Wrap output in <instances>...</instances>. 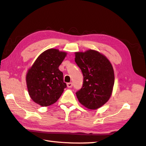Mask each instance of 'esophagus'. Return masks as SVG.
<instances>
[{
	"label": "esophagus",
	"instance_id": "esophagus-1",
	"mask_svg": "<svg viewBox=\"0 0 146 146\" xmlns=\"http://www.w3.org/2000/svg\"><path fill=\"white\" fill-rule=\"evenodd\" d=\"M72 86H73L72 83H68V84H67V87H68V88L72 87Z\"/></svg>",
	"mask_w": 146,
	"mask_h": 146
}]
</instances>
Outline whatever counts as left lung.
Returning a JSON list of instances; mask_svg holds the SVG:
<instances>
[{
    "mask_svg": "<svg viewBox=\"0 0 146 146\" xmlns=\"http://www.w3.org/2000/svg\"><path fill=\"white\" fill-rule=\"evenodd\" d=\"M75 61L84 76L83 86L76 93L77 98L88 109H98L112 94L115 84L112 64L103 54L92 49L75 52Z\"/></svg>",
    "mask_w": 146,
    "mask_h": 146,
    "instance_id": "left-lung-1",
    "label": "left lung"
}]
</instances>
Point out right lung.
<instances>
[{
    "label": "right lung",
    "mask_w": 146,
    "mask_h": 146,
    "mask_svg": "<svg viewBox=\"0 0 146 146\" xmlns=\"http://www.w3.org/2000/svg\"><path fill=\"white\" fill-rule=\"evenodd\" d=\"M66 54L56 48H49L42 52L28 70L26 82L28 94L35 103L48 106L61 97L66 84L59 66Z\"/></svg>",
    "instance_id": "right-lung-1"
}]
</instances>
